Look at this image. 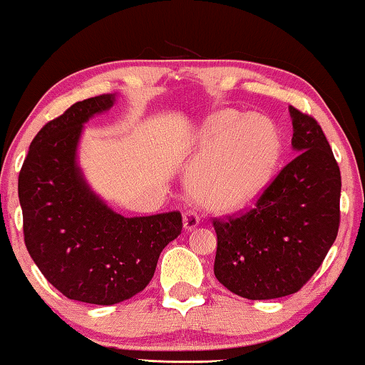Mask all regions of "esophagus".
<instances>
[{"mask_svg": "<svg viewBox=\"0 0 365 365\" xmlns=\"http://www.w3.org/2000/svg\"><path fill=\"white\" fill-rule=\"evenodd\" d=\"M200 223V217L197 212H193V210H188V212H185L183 215V228L185 232H192L193 228H197Z\"/></svg>", "mask_w": 365, "mask_h": 365, "instance_id": "1", "label": "esophagus"}]
</instances>
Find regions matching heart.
<instances>
[{"label": "heart", "mask_w": 365, "mask_h": 365, "mask_svg": "<svg viewBox=\"0 0 365 365\" xmlns=\"http://www.w3.org/2000/svg\"><path fill=\"white\" fill-rule=\"evenodd\" d=\"M281 155L278 132L264 117L223 112L200 143L192 187L205 207L235 212L258 198Z\"/></svg>", "instance_id": "b5f03b06"}]
</instances>
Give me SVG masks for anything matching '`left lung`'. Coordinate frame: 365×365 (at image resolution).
<instances>
[{"instance_id": "8db88e82", "label": "left lung", "mask_w": 365, "mask_h": 365, "mask_svg": "<svg viewBox=\"0 0 365 365\" xmlns=\"http://www.w3.org/2000/svg\"><path fill=\"white\" fill-rule=\"evenodd\" d=\"M294 160L236 218L213 220L215 276L246 299L294 294L316 273L339 230L341 172L321 125L289 107Z\"/></svg>"}]
</instances>
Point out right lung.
I'll return each mask as SVG.
<instances>
[{
  "label": "right lung",
  "mask_w": 365,
  "mask_h": 365,
  "mask_svg": "<svg viewBox=\"0 0 365 365\" xmlns=\"http://www.w3.org/2000/svg\"><path fill=\"white\" fill-rule=\"evenodd\" d=\"M115 94L76 102L31 142L18 178L24 243L66 297L110 306L145 289L162 250L182 232L180 212L125 218L86 182L78 163L84 124Z\"/></svg>",
  "instance_id": "add662e5"
}]
</instances>
